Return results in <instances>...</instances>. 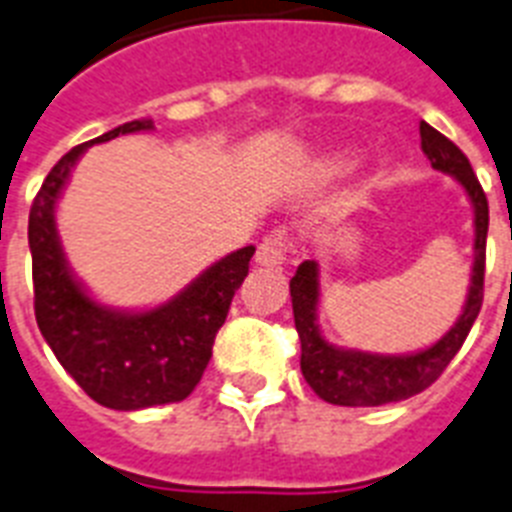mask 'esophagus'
I'll list each match as a JSON object with an SVG mask.
<instances>
[{"mask_svg": "<svg viewBox=\"0 0 512 512\" xmlns=\"http://www.w3.org/2000/svg\"><path fill=\"white\" fill-rule=\"evenodd\" d=\"M289 252H292V236L286 231H276L260 242L255 252V263L263 265V268H278V265L286 263Z\"/></svg>", "mask_w": 512, "mask_h": 512, "instance_id": "1", "label": "esophagus"}]
</instances>
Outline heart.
<instances>
[{"instance_id": "1", "label": "heart", "mask_w": 512, "mask_h": 512, "mask_svg": "<svg viewBox=\"0 0 512 512\" xmlns=\"http://www.w3.org/2000/svg\"><path fill=\"white\" fill-rule=\"evenodd\" d=\"M352 162L350 160H344V157H339V160H334V170H339V173H342V170H347L350 168Z\"/></svg>"}]
</instances>
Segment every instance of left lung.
Returning a JSON list of instances; mask_svg holds the SVG:
<instances>
[{
    "label": "left lung",
    "instance_id": "8db88e82",
    "mask_svg": "<svg viewBox=\"0 0 512 512\" xmlns=\"http://www.w3.org/2000/svg\"><path fill=\"white\" fill-rule=\"evenodd\" d=\"M421 149L429 157L431 168L452 176L465 189L473 205V273L471 289L465 299L458 323L447 331L429 350L413 355H371L360 350H342L328 344L318 328V299H321V281H318V263L305 260L289 281L294 307V326H297L302 357L299 368L313 392L331 405L344 407H376L400 402L421 394L442 376L450 360L463 347L465 336L473 321L479 318L484 302V265H486V231H489V202L481 189L479 178L473 173L468 157L436 128L421 120Z\"/></svg>",
    "mask_w": 512,
    "mask_h": 512
}]
</instances>
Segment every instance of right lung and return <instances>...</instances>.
<instances>
[{
  "instance_id": "obj_1",
  "label": "right lung",
  "mask_w": 512,
  "mask_h": 512,
  "mask_svg": "<svg viewBox=\"0 0 512 512\" xmlns=\"http://www.w3.org/2000/svg\"><path fill=\"white\" fill-rule=\"evenodd\" d=\"M152 120H131L78 144L49 170L28 215L33 263V310L41 336L62 368L91 400L112 410H141L186 400L205 373L218 328L249 273L255 247L236 249L197 276L184 292L144 313L99 305L70 273L54 207L78 157L120 134L149 131Z\"/></svg>"
}]
</instances>
